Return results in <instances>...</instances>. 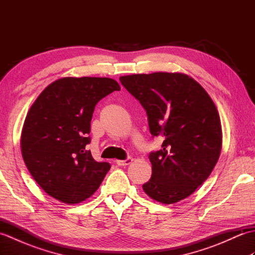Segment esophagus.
I'll return each mask as SVG.
<instances>
[{"mask_svg":"<svg viewBox=\"0 0 255 255\" xmlns=\"http://www.w3.org/2000/svg\"><path fill=\"white\" fill-rule=\"evenodd\" d=\"M132 162V158H127L126 160H116V164L119 166L129 165Z\"/></svg>","mask_w":255,"mask_h":255,"instance_id":"34e87169","label":"esophagus"}]
</instances>
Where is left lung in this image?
Returning a JSON list of instances; mask_svg holds the SVG:
<instances>
[{
	"instance_id": "8db88e82",
	"label": "left lung",
	"mask_w": 255,
	"mask_h": 255,
	"mask_svg": "<svg viewBox=\"0 0 255 255\" xmlns=\"http://www.w3.org/2000/svg\"><path fill=\"white\" fill-rule=\"evenodd\" d=\"M147 112L162 149L151 152L152 175L144 193L161 204H175L207 180L223 145L215 103L197 81L184 73L154 72L119 78Z\"/></svg>"
}]
</instances>
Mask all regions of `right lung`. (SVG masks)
Wrapping results in <instances>:
<instances>
[{
    "instance_id": "add662e5",
    "label": "right lung",
    "mask_w": 255,
    "mask_h": 255,
    "mask_svg": "<svg viewBox=\"0 0 255 255\" xmlns=\"http://www.w3.org/2000/svg\"><path fill=\"white\" fill-rule=\"evenodd\" d=\"M121 86L110 78H62L29 108L20 150L31 176L49 196L79 204L100 187L111 165L86 150L95 105Z\"/></svg>"
}]
</instances>
